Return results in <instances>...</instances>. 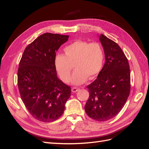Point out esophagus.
Returning a JSON list of instances; mask_svg holds the SVG:
<instances>
[{
  "label": "esophagus",
  "mask_w": 149,
  "mask_h": 149,
  "mask_svg": "<svg viewBox=\"0 0 149 149\" xmlns=\"http://www.w3.org/2000/svg\"><path fill=\"white\" fill-rule=\"evenodd\" d=\"M79 90V89L78 88H73L71 89V91L73 93H76L77 91H78Z\"/></svg>",
  "instance_id": "esophagus-1"
}]
</instances>
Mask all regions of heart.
<instances>
[{"instance_id": "heart-1", "label": "heart", "mask_w": 149, "mask_h": 149, "mask_svg": "<svg viewBox=\"0 0 149 149\" xmlns=\"http://www.w3.org/2000/svg\"><path fill=\"white\" fill-rule=\"evenodd\" d=\"M64 52V55H56L54 63L61 79L65 83L70 81L73 65L75 70L70 81L76 86L85 83L88 77L95 78L102 68L104 55L99 43L77 40L65 47Z\"/></svg>"}]
</instances>
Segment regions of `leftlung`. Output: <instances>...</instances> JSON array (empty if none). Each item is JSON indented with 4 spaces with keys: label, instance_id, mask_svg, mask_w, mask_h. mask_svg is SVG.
I'll return each mask as SVG.
<instances>
[{
    "label": "left lung",
    "instance_id": "left-lung-1",
    "mask_svg": "<svg viewBox=\"0 0 149 149\" xmlns=\"http://www.w3.org/2000/svg\"><path fill=\"white\" fill-rule=\"evenodd\" d=\"M105 63L97 79L89 84V97L84 109L97 121H106L118 114L127 100L130 91V74L128 60L120 47L101 34Z\"/></svg>",
    "mask_w": 149,
    "mask_h": 149
}]
</instances>
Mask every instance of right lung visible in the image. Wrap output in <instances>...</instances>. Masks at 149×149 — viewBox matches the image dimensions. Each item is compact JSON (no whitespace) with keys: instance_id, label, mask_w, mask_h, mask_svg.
Masks as SVG:
<instances>
[{"instance_id":"1","label":"right lung","mask_w":149,"mask_h":149,"mask_svg":"<svg viewBox=\"0 0 149 149\" xmlns=\"http://www.w3.org/2000/svg\"><path fill=\"white\" fill-rule=\"evenodd\" d=\"M68 35L46 33L26 47L18 70L22 101L34 118L44 123L57 120L71 96V88L58 78L56 52Z\"/></svg>"}]
</instances>
